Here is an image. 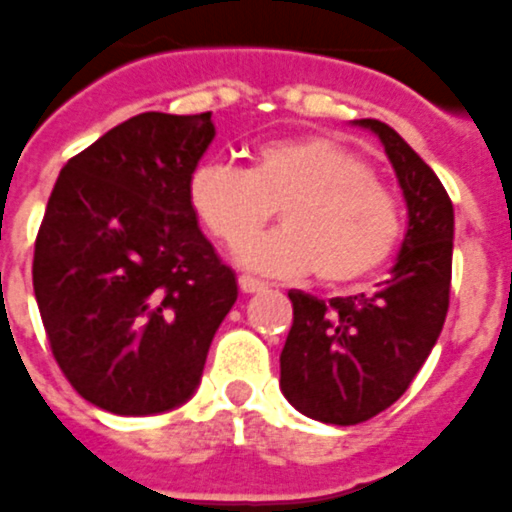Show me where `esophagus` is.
I'll return each mask as SVG.
<instances>
[{"label":"esophagus","instance_id":"34e87169","mask_svg":"<svg viewBox=\"0 0 512 512\" xmlns=\"http://www.w3.org/2000/svg\"><path fill=\"white\" fill-rule=\"evenodd\" d=\"M240 289L245 294H253V292H264L267 286L261 281H256V278H251V275H240Z\"/></svg>","mask_w":512,"mask_h":512}]
</instances>
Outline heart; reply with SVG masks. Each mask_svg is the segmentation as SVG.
Returning a JSON list of instances; mask_svg holds the SVG:
<instances>
[{
	"label": "heart",
	"instance_id": "obj_1",
	"mask_svg": "<svg viewBox=\"0 0 512 512\" xmlns=\"http://www.w3.org/2000/svg\"><path fill=\"white\" fill-rule=\"evenodd\" d=\"M193 215L226 248H240L279 207L284 229L245 246L240 261L264 275L313 272L343 286L368 278L401 237V212L357 152L327 136L267 141L251 166L204 163L188 185Z\"/></svg>",
	"mask_w": 512,
	"mask_h": 512
}]
</instances>
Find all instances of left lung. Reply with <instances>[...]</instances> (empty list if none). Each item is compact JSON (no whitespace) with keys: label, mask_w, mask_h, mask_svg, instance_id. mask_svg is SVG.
I'll list each match as a JSON object with an SVG mask.
<instances>
[{"label":"left lung","mask_w":512,"mask_h":512,"mask_svg":"<svg viewBox=\"0 0 512 512\" xmlns=\"http://www.w3.org/2000/svg\"><path fill=\"white\" fill-rule=\"evenodd\" d=\"M382 141L404 190V242L374 292L319 300L289 292L294 322L281 352V390L305 417L357 425L393 406L423 368L445 324L453 275V201L434 169L379 119H357Z\"/></svg>","instance_id":"left-lung-1"}]
</instances>
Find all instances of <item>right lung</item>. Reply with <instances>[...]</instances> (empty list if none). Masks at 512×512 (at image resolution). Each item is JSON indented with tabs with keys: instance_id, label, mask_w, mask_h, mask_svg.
Masks as SVG:
<instances>
[{
	"instance_id": "obj_1",
	"label": "right lung",
	"mask_w": 512,
	"mask_h": 512,
	"mask_svg": "<svg viewBox=\"0 0 512 512\" xmlns=\"http://www.w3.org/2000/svg\"><path fill=\"white\" fill-rule=\"evenodd\" d=\"M212 114L130 117L65 163L35 242L51 352L81 398L125 417L196 393L237 278L190 210Z\"/></svg>"
}]
</instances>
